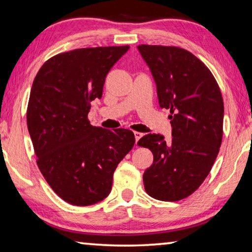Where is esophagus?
<instances>
[{
	"label": "esophagus",
	"instance_id": "obj_1",
	"mask_svg": "<svg viewBox=\"0 0 252 252\" xmlns=\"http://www.w3.org/2000/svg\"><path fill=\"white\" fill-rule=\"evenodd\" d=\"M142 133L141 132H134V138H135V145H137V142L139 141V139L142 137Z\"/></svg>",
	"mask_w": 252,
	"mask_h": 252
}]
</instances>
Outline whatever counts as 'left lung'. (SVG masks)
I'll return each mask as SVG.
<instances>
[{"instance_id": "8db88e82", "label": "left lung", "mask_w": 252, "mask_h": 252, "mask_svg": "<svg viewBox=\"0 0 252 252\" xmlns=\"http://www.w3.org/2000/svg\"><path fill=\"white\" fill-rule=\"evenodd\" d=\"M153 74L159 105L169 109L171 140L147 134L138 145L149 148L154 163L143 174L148 195L175 202L196 190L218 157L223 135L224 106L210 69L185 49L138 46Z\"/></svg>"}]
</instances>
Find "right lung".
Masks as SVG:
<instances>
[{"label": "right lung", "mask_w": 252, "mask_h": 252, "mask_svg": "<svg viewBox=\"0 0 252 252\" xmlns=\"http://www.w3.org/2000/svg\"><path fill=\"white\" fill-rule=\"evenodd\" d=\"M129 46L82 48L58 54L35 76L27 125L37 165L63 201L87 206L110 194L113 173L132 149V131L93 126L91 102L102 97L105 77Z\"/></svg>", "instance_id": "obj_1"}]
</instances>
